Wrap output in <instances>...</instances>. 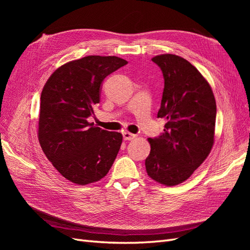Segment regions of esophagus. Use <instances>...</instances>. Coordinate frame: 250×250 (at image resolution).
<instances>
[{"mask_svg": "<svg viewBox=\"0 0 250 250\" xmlns=\"http://www.w3.org/2000/svg\"><path fill=\"white\" fill-rule=\"evenodd\" d=\"M123 138H124L125 141H131V140L137 138V135L133 134V133H130V132H124L123 133Z\"/></svg>", "mask_w": 250, "mask_h": 250, "instance_id": "esophagus-1", "label": "esophagus"}]
</instances>
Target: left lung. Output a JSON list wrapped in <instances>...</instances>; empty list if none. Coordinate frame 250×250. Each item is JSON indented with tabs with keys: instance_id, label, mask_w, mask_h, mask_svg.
<instances>
[{
	"instance_id": "8db88e82",
	"label": "left lung",
	"mask_w": 250,
	"mask_h": 250,
	"mask_svg": "<svg viewBox=\"0 0 250 250\" xmlns=\"http://www.w3.org/2000/svg\"><path fill=\"white\" fill-rule=\"evenodd\" d=\"M161 67L165 87L157 118H165L164 133L148 139L145 161L149 177L172 187L184 183L208 156L214 145L216 101L210 85L185 58L162 54L152 58Z\"/></svg>"
}]
</instances>
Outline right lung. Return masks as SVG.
<instances>
[{
	"instance_id": "1",
	"label": "right lung",
	"mask_w": 250,
	"mask_h": 250,
	"mask_svg": "<svg viewBox=\"0 0 250 250\" xmlns=\"http://www.w3.org/2000/svg\"><path fill=\"white\" fill-rule=\"evenodd\" d=\"M128 62L90 55L59 66L41 95L39 141L48 160L72 183L85 186L108 173L122 144L120 132L89 123L105 77Z\"/></svg>"
}]
</instances>
